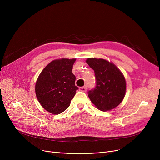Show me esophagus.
I'll list each match as a JSON object with an SVG mask.
<instances>
[{
    "instance_id": "esophagus-1",
    "label": "esophagus",
    "mask_w": 160,
    "mask_h": 160,
    "mask_svg": "<svg viewBox=\"0 0 160 160\" xmlns=\"http://www.w3.org/2000/svg\"><path fill=\"white\" fill-rule=\"evenodd\" d=\"M86 89H87V88H86V86L80 87V88H79V90H80V91H82V92H85V91H86Z\"/></svg>"
}]
</instances>
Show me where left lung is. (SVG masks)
<instances>
[{
	"label": "left lung",
	"mask_w": 160,
	"mask_h": 160,
	"mask_svg": "<svg viewBox=\"0 0 160 160\" xmlns=\"http://www.w3.org/2000/svg\"><path fill=\"white\" fill-rule=\"evenodd\" d=\"M86 63L95 74L97 85L88 92L91 102L102 112L118 106L124 98L127 83L124 76L113 62L105 59L89 58Z\"/></svg>",
	"instance_id": "obj_1"
}]
</instances>
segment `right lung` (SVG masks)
<instances>
[{
  "instance_id": "right-lung-1",
  "label": "right lung",
  "mask_w": 160,
  "mask_h": 160,
  "mask_svg": "<svg viewBox=\"0 0 160 160\" xmlns=\"http://www.w3.org/2000/svg\"><path fill=\"white\" fill-rule=\"evenodd\" d=\"M76 58L57 59L50 62L37 79L35 91L39 102L54 115L64 112L70 106L78 87L72 72Z\"/></svg>"
}]
</instances>
